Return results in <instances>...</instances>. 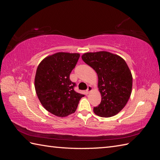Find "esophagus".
I'll list each match as a JSON object with an SVG mask.
<instances>
[{
    "instance_id": "1",
    "label": "esophagus",
    "mask_w": 160,
    "mask_h": 160,
    "mask_svg": "<svg viewBox=\"0 0 160 160\" xmlns=\"http://www.w3.org/2000/svg\"><path fill=\"white\" fill-rule=\"evenodd\" d=\"M92 89H93V88H92V87H91V85H89L88 88V89L86 90V93L88 94L91 91H92Z\"/></svg>"
}]
</instances>
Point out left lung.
<instances>
[{
	"instance_id": "obj_1",
	"label": "left lung",
	"mask_w": 160,
	"mask_h": 160,
	"mask_svg": "<svg viewBox=\"0 0 160 160\" xmlns=\"http://www.w3.org/2000/svg\"><path fill=\"white\" fill-rule=\"evenodd\" d=\"M81 58L98 76L101 101L93 108L94 113L103 118L118 114L132 93V75L126 62L121 57L107 51L87 52Z\"/></svg>"
}]
</instances>
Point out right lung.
<instances>
[{
  "label": "right lung",
  "instance_id": "obj_1",
  "mask_svg": "<svg viewBox=\"0 0 160 160\" xmlns=\"http://www.w3.org/2000/svg\"><path fill=\"white\" fill-rule=\"evenodd\" d=\"M79 57V53L57 52L45 58L37 67L35 88L38 98L46 110L58 117L73 113L85 96L74 90L76 83L69 78Z\"/></svg>",
  "mask_w": 160,
  "mask_h": 160
}]
</instances>
